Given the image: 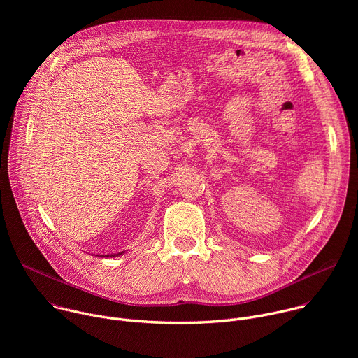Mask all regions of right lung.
Returning a JSON list of instances; mask_svg holds the SVG:
<instances>
[{
  "instance_id": "obj_1",
  "label": "right lung",
  "mask_w": 358,
  "mask_h": 358,
  "mask_svg": "<svg viewBox=\"0 0 358 358\" xmlns=\"http://www.w3.org/2000/svg\"><path fill=\"white\" fill-rule=\"evenodd\" d=\"M119 255H122V253H115V255H108V257H119ZM101 257H103V255H101ZM106 257V258H108Z\"/></svg>"
}]
</instances>
